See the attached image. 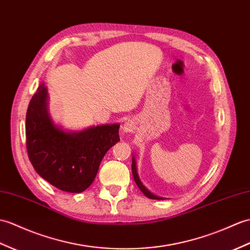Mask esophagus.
<instances>
[{
	"instance_id": "esophagus-1",
	"label": "esophagus",
	"mask_w": 250,
	"mask_h": 250,
	"mask_svg": "<svg viewBox=\"0 0 250 250\" xmlns=\"http://www.w3.org/2000/svg\"><path fill=\"white\" fill-rule=\"evenodd\" d=\"M134 129H135V125H134V123H133V120H126L123 125V130L125 132H133Z\"/></svg>"
}]
</instances>
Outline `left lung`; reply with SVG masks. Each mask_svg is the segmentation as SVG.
I'll list each match as a JSON object with an SVG mask.
<instances>
[{
  "mask_svg": "<svg viewBox=\"0 0 250 250\" xmlns=\"http://www.w3.org/2000/svg\"><path fill=\"white\" fill-rule=\"evenodd\" d=\"M132 173H133V178H134V181H135V183L137 184V187L139 188V189H141V190L143 191L145 196L148 197V198H150V199H158V200L164 199L163 197H159V196H156V195L152 194L151 191H150V190H149V189H148L146 187H145V185L142 183L141 179H139V177H138V173H137L136 162H135L134 156H133V158H132Z\"/></svg>",
  "mask_w": 250,
  "mask_h": 250,
  "instance_id": "obj_1",
  "label": "left lung"
}]
</instances>
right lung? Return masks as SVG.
Listing matches in <instances>:
<instances>
[{
    "label": "right lung",
    "instance_id": "1",
    "mask_svg": "<svg viewBox=\"0 0 250 250\" xmlns=\"http://www.w3.org/2000/svg\"><path fill=\"white\" fill-rule=\"evenodd\" d=\"M27 155L38 175L56 188L82 193L94 182L101 161L119 138V125L67 132L48 111V90L39 85L25 119Z\"/></svg>",
    "mask_w": 250,
    "mask_h": 250
}]
</instances>
